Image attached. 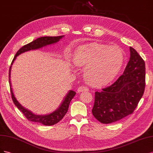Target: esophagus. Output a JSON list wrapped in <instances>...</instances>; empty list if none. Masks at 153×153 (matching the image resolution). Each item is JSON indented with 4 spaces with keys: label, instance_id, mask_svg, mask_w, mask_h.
I'll use <instances>...</instances> for the list:
<instances>
[{
    "label": "esophagus",
    "instance_id": "1",
    "mask_svg": "<svg viewBox=\"0 0 153 153\" xmlns=\"http://www.w3.org/2000/svg\"><path fill=\"white\" fill-rule=\"evenodd\" d=\"M89 89L87 86H80L79 87H78L77 88V92L78 93H81L82 91H88Z\"/></svg>",
    "mask_w": 153,
    "mask_h": 153
}]
</instances>
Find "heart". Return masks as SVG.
<instances>
[{"label":"heart","mask_w":153,"mask_h":153,"mask_svg":"<svg viewBox=\"0 0 153 153\" xmlns=\"http://www.w3.org/2000/svg\"><path fill=\"white\" fill-rule=\"evenodd\" d=\"M72 62L86 67L85 77L91 85L101 87L111 82L117 76L124 62L120 48L93 44L79 46L72 55Z\"/></svg>","instance_id":"heart-1"}]
</instances>
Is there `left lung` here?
<instances>
[{
    "label": "left lung",
    "mask_w": 153,
    "mask_h": 153,
    "mask_svg": "<svg viewBox=\"0 0 153 153\" xmlns=\"http://www.w3.org/2000/svg\"><path fill=\"white\" fill-rule=\"evenodd\" d=\"M130 58L123 74L109 86L96 91L92 114L103 124L119 121L134 112L144 94L145 62L130 47Z\"/></svg>",
    "instance_id": "1"
}]
</instances>
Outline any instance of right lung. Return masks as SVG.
Returning <instances> with one entry per match:
<instances>
[{
    "label": "right lung",
    "mask_w": 153,
    "mask_h": 153,
    "mask_svg": "<svg viewBox=\"0 0 153 153\" xmlns=\"http://www.w3.org/2000/svg\"><path fill=\"white\" fill-rule=\"evenodd\" d=\"M63 36H56V37H41L40 38L36 39V40L33 41L30 43L26 44V45L22 47L17 51V53H16V55L14 56L13 60L12 61L11 65L13 64V62L14 61V60L16 59V57L18 56L19 55H20V54L25 51H30L31 50H36V49L41 48L43 46L49 45V44L56 43L58 41H59V40H60V39L62 38ZM11 68V66H10V67H9V85H10V91L11 93L12 100L14 104H15V105L18 107V109L23 113V115L27 117V119L28 121L39 123H41V124H42L46 126H51V125L56 124L57 123H58L61 120H62V118L64 117V116L65 115V114L68 111V106H69L71 100L76 95V93L75 91H72V90L69 91V92L68 93V94L67 95L65 98H64V100L62 103L61 105L59 107V108L57 110L51 113V114H48V115H44V116L34 114L30 111H28L25 108H24L20 103L17 101L15 97H14L12 90L11 82H10Z\"/></svg>",
    "instance_id": "add662e5"
}]
</instances>
